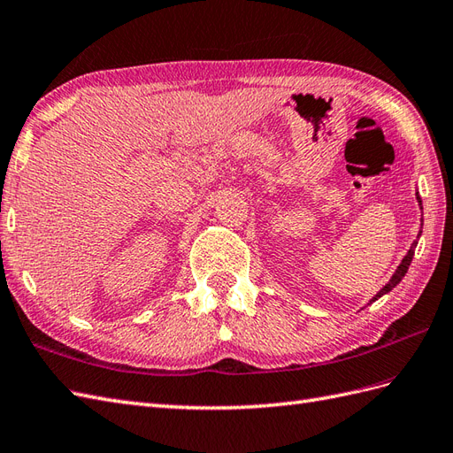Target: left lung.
I'll return each instance as SVG.
<instances>
[{
    "instance_id": "1",
    "label": "left lung",
    "mask_w": 453,
    "mask_h": 453,
    "mask_svg": "<svg viewBox=\"0 0 453 453\" xmlns=\"http://www.w3.org/2000/svg\"><path fill=\"white\" fill-rule=\"evenodd\" d=\"M417 201H419V204H421V196H419V193H417ZM419 235H421V231H419ZM415 247H417V241H413L411 242V247H410V250H408V254H405V257H403V260L400 262V265H398V270L396 272H394V275L390 277V281L385 285V287H382L380 288V291L373 296V298H371V303H375V300L377 298H380L382 295H387V293H390L392 291V288L394 287H396L400 281H402V277L405 275V273H408V268H410V264H411V260H413V254H415Z\"/></svg>"
}]
</instances>
